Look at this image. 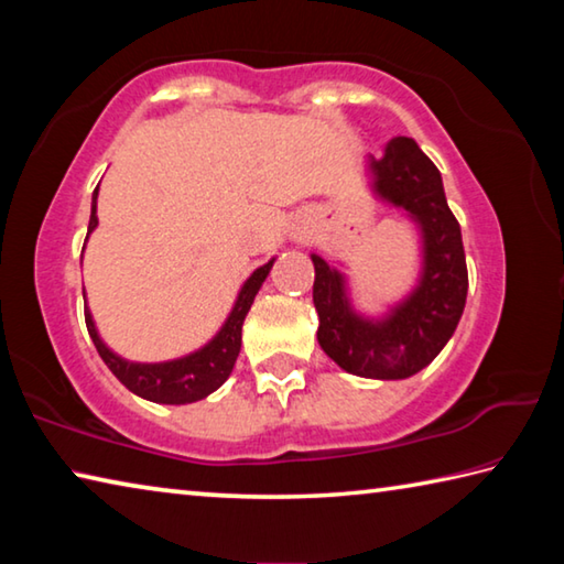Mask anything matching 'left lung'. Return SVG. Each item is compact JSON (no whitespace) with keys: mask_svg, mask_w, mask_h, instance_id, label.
Returning a JSON list of instances; mask_svg holds the SVG:
<instances>
[{"mask_svg":"<svg viewBox=\"0 0 564 564\" xmlns=\"http://www.w3.org/2000/svg\"><path fill=\"white\" fill-rule=\"evenodd\" d=\"M370 188L413 218L423 238V271L408 299L383 318L352 311L346 275L321 256L313 303L318 311V343L346 373L376 380H403L431 366L457 328L467 299V265L460 224L445 202L441 171L413 139L395 137L386 154L368 156Z\"/></svg>","mask_w":564,"mask_h":564,"instance_id":"8db88e82","label":"left lung"}]
</instances>
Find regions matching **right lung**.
<instances>
[{"instance_id": "obj_1", "label": "right lung", "mask_w": 564, "mask_h": 564, "mask_svg": "<svg viewBox=\"0 0 564 564\" xmlns=\"http://www.w3.org/2000/svg\"><path fill=\"white\" fill-rule=\"evenodd\" d=\"M97 194H99V188H94L89 234L99 224ZM273 261L275 259L263 263L261 269H256L251 275H248V281L241 285V293H238V299L234 303L231 313H228V318L221 326V330H218L204 348L188 352V356H184V358L166 360V362L123 360L121 356H117V352L109 350L107 343L99 338L91 313L87 305H84L87 330L94 340V346H97V350H99L101 360L107 362L111 373L117 376L121 383L131 390V393H137L139 398H147V400H151V403H166V405L196 403V400L212 395L216 388H221L226 383V378L231 376L234 362L238 358V352H241L243 318H246V313L251 311V303L256 299V293H259V289L263 285L265 275H269Z\"/></svg>"}]
</instances>
